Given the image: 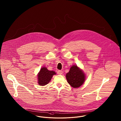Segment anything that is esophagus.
<instances>
[{
  "label": "esophagus",
  "mask_w": 121,
  "mask_h": 121,
  "mask_svg": "<svg viewBox=\"0 0 121 121\" xmlns=\"http://www.w3.org/2000/svg\"><path fill=\"white\" fill-rule=\"evenodd\" d=\"M63 71H61V70H58L57 72V73L58 75H61L63 74Z\"/></svg>",
  "instance_id": "1"
}]
</instances>
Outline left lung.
<instances>
[{
  "instance_id": "1",
  "label": "left lung",
  "mask_w": 121,
  "mask_h": 121,
  "mask_svg": "<svg viewBox=\"0 0 121 121\" xmlns=\"http://www.w3.org/2000/svg\"><path fill=\"white\" fill-rule=\"evenodd\" d=\"M66 78L68 84L74 88L82 86L86 80V76L82 69L77 65H73L66 74Z\"/></svg>"
}]
</instances>
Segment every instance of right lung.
I'll list each match as a JSON object with an SVG mask.
<instances>
[{
    "label": "right lung",
    "instance_id": "add662e5",
    "mask_svg": "<svg viewBox=\"0 0 121 121\" xmlns=\"http://www.w3.org/2000/svg\"><path fill=\"white\" fill-rule=\"evenodd\" d=\"M54 75H56V73L54 71H49L45 67L41 68L37 74L38 84L41 86L46 85L50 82Z\"/></svg>",
    "mask_w": 121,
    "mask_h": 121
}]
</instances>
